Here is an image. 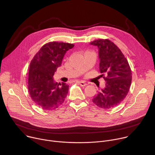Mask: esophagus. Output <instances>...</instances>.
<instances>
[{
    "label": "esophagus",
    "mask_w": 155,
    "mask_h": 155,
    "mask_svg": "<svg viewBox=\"0 0 155 155\" xmlns=\"http://www.w3.org/2000/svg\"><path fill=\"white\" fill-rule=\"evenodd\" d=\"M78 83L80 86H85L87 84L85 82H84V81H78Z\"/></svg>",
    "instance_id": "obj_1"
}]
</instances>
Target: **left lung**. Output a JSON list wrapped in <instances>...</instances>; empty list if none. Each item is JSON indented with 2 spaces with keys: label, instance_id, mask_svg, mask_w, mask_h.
Returning <instances> with one entry per match:
<instances>
[{
  "label": "left lung",
  "instance_id": "8db88e82",
  "mask_svg": "<svg viewBox=\"0 0 155 155\" xmlns=\"http://www.w3.org/2000/svg\"><path fill=\"white\" fill-rule=\"evenodd\" d=\"M90 44L98 47L99 71L106 75L103 77L106 81L105 87L98 91L92 101L100 108H112L118 105L129 92L132 81L130 66L114 42L108 39H98Z\"/></svg>",
  "mask_w": 155,
  "mask_h": 155
}]
</instances>
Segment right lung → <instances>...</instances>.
I'll list each match as a JSON object with an SVG mask.
<instances>
[{
	"mask_svg": "<svg viewBox=\"0 0 155 155\" xmlns=\"http://www.w3.org/2000/svg\"><path fill=\"white\" fill-rule=\"evenodd\" d=\"M74 44L52 41L46 43L31 61L28 74V90L32 101L45 110H53L64 101L69 91L65 83L54 81L53 75L63 58Z\"/></svg>",
	"mask_w": 155,
	"mask_h": 155,
	"instance_id": "right-lung-1",
	"label": "right lung"
}]
</instances>
